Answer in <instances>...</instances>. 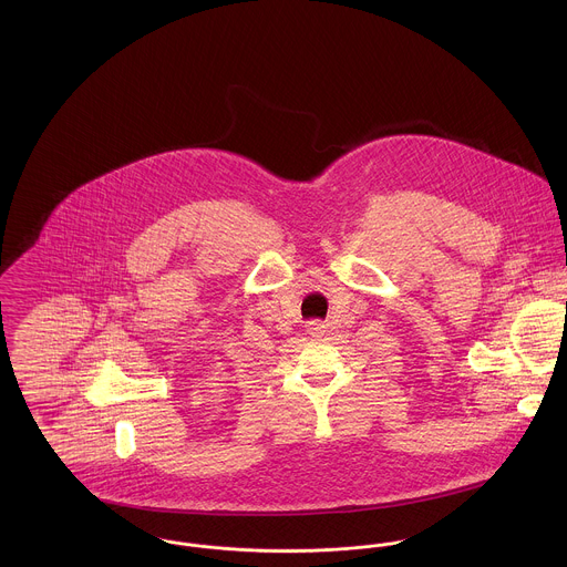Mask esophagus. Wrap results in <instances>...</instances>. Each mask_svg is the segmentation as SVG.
Listing matches in <instances>:
<instances>
[{
  "label": "esophagus",
  "instance_id": "obj_1",
  "mask_svg": "<svg viewBox=\"0 0 567 567\" xmlns=\"http://www.w3.org/2000/svg\"><path fill=\"white\" fill-rule=\"evenodd\" d=\"M321 328H323V326H321V323H315V321H312V323H310V334H315V337H319V334H321V332H323V330H321Z\"/></svg>",
  "mask_w": 567,
  "mask_h": 567
}]
</instances>
